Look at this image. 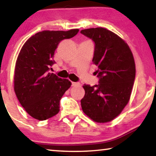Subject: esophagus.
Wrapping results in <instances>:
<instances>
[{
	"label": "esophagus",
	"instance_id": "1",
	"mask_svg": "<svg viewBox=\"0 0 156 156\" xmlns=\"http://www.w3.org/2000/svg\"><path fill=\"white\" fill-rule=\"evenodd\" d=\"M80 83H76V82H72V86L73 87H76V86H78Z\"/></svg>",
	"mask_w": 156,
	"mask_h": 156
}]
</instances>
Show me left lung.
<instances>
[{"mask_svg": "<svg viewBox=\"0 0 156 156\" xmlns=\"http://www.w3.org/2000/svg\"><path fill=\"white\" fill-rule=\"evenodd\" d=\"M80 33L94 43L92 61L98 67V84L83 85V112L95 122L104 123L118 116L128 103L136 77L133 56L128 44L112 31L102 27Z\"/></svg>", "mask_w": 156, "mask_h": 156, "instance_id": "1", "label": "left lung"}]
</instances>
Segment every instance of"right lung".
Here are the masks:
<instances>
[{
	"label": "right lung",
	"mask_w": 156,
	"mask_h": 156,
	"mask_svg": "<svg viewBox=\"0 0 156 156\" xmlns=\"http://www.w3.org/2000/svg\"><path fill=\"white\" fill-rule=\"evenodd\" d=\"M78 31H40L20 50L15 67L14 91L20 105L35 119L45 120L59 112L60 100L72 83L49 70L56 63L54 52L60 42L73 38Z\"/></svg>",
	"instance_id": "1"
}]
</instances>
